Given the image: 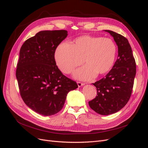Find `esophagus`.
<instances>
[{
  "label": "esophagus",
  "mask_w": 148,
  "mask_h": 148,
  "mask_svg": "<svg viewBox=\"0 0 148 148\" xmlns=\"http://www.w3.org/2000/svg\"><path fill=\"white\" fill-rule=\"evenodd\" d=\"M77 84H78V87H81V86H83V85L84 84V83H82V82H77Z\"/></svg>",
  "instance_id": "esophagus-1"
}]
</instances>
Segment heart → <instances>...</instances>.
I'll return each instance as SVG.
<instances>
[{
	"label": "heart",
	"mask_w": 148,
	"mask_h": 148,
	"mask_svg": "<svg viewBox=\"0 0 148 148\" xmlns=\"http://www.w3.org/2000/svg\"><path fill=\"white\" fill-rule=\"evenodd\" d=\"M117 46L109 38L84 35L71 41L62 42L55 51L54 59L59 70L69 74L82 65H86L77 70L74 77L89 80L107 74L114 65Z\"/></svg>",
	"instance_id": "1"
}]
</instances>
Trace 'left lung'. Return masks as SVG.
I'll return each instance as SVG.
<instances>
[{
  "instance_id": "1",
  "label": "left lung",
  "mask_w": 148,
  "mask_h": 148,
  "mask_svg": "<svg viewBox=\"0 0 148 148\" xmlns=\"http://www.w3.org/2000/svg\"><path fill=\"white\" fill-rule=\"evenodd\" d=\"M105 31L117 44L118 57L106 77L93 83L97 96L88 102L93 110L104 115L117 112L127 104L136 75V62L128 39L112 31Z\"/></svg>"
}]
</instances>
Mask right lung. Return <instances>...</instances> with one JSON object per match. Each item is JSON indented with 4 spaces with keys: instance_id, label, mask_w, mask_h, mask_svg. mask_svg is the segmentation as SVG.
<instances>
[{
    "instance_id": "obj_1",
    "label": "right lung",
    "mask_w": 148,
    "mask_h": 148,
    "mask_svg": "<svg viewBox=\"0 0 148 148\" xmlns=\"http://www.w3.org/2000/svg\"><path fill=\"white\" fill-rule=\"evenodd\" d=\"M67 33L39 31L20 49L16 70L20 95L31 109L44 116L59 112L68 92L78 88L77 83L62 74L54 59L56 49Z\"/></svg>"
}]
</instances>
